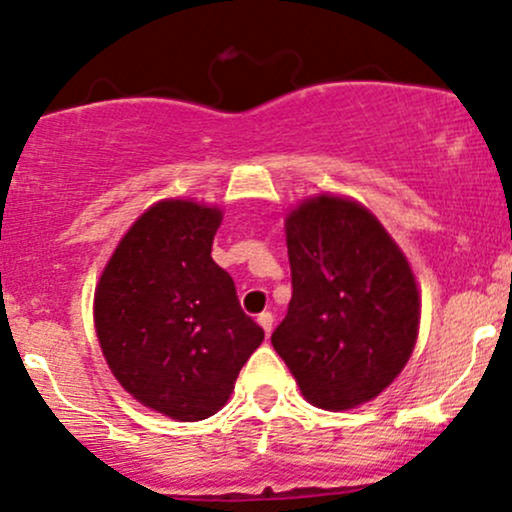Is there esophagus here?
Returning <instances> with one entry per match:
<instances>
[{"instance_id": "obj_1", "label": "esophagus", "mask_w": 512, "mask_h": 512, "mask_svg": "<svg viewBox=\"0 0 512 512\" xmlns=\"http://www.w3.org/2000/svg\"><path fill=\"white\" fill-rule=\"evenodd\" d=\"M258 324H261V329L266 331V336H271V331H273V314L271 312L258 314Z\"/></svg>"}]
</instances>
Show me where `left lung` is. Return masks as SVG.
I'll return each instance as SVG.
<instances>
[{
	"label": "left lung",
	"mask_w": 512,
	"mask_h": 512,
	"mask_svg": "<svg viewBox=\"0 0 512 512\" xmlns=\"http://www.w3.org/2000/svg\"><path fill=\"white\" fill-rule=\"evenodd\" d=\"M292 300L271 343L309 404L346 411L409 363L421 300L409 261L370 210L317 195L285 220Z\"/></svg>",
	"instance_id": "8db88e82"
}]
</instances>
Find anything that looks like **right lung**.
Returning <instances> with one entry per match:
<instances>
[{
  "label": "right lung",
  "mask_w": 512,
  "mask_h": 512,
  "mask_svg": "<svg viewBox=\"0 0 512 512\" xmlns=\"http://www.w3.org/2000/svg\"><path fill=\"white\" fill-rule=\"evenodd\" d=\"M220 222V208L193 200L152 205L96 285V336L108 367L125 392L174 421L220 411L263 341L232 275L210 256Z\"/></svg>",
  "instance_id": "obj_1"
}]
</instances>
